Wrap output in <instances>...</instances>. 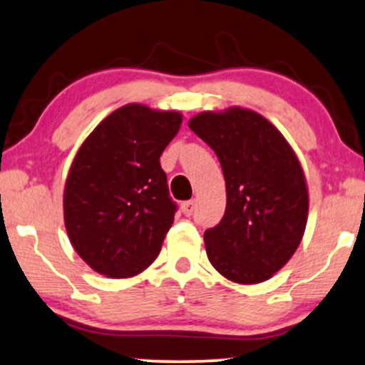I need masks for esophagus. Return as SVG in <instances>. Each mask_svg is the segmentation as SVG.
<instances>
[{
  "label": "esophagus",
  "instance_id": "esophagus-1",
  "mask_svg": "<svg viewBox=\"0 0 365 365\" xmlns=\"http://www.w3.org/2000/svg\"><path fill=\"white\" fill-rule=\"evenodd\" d=\"M195 207H196V203H195V200H190V201H182V205H181V210H182V213L186 217H191L192 215V212H195Z\"/></svg>",
  "mask_w": 365,
  "mask_h": 365
}]
</instances>
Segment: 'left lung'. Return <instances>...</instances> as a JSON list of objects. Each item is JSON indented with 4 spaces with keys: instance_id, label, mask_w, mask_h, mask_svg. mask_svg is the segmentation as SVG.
Masks as SVG:
<instances>
[{
    "instance_id": "obj_1",
    "label": "left lung",
    "mask_w": 365,
    "mask_h": 365,
    "mask_svg": "<svg viewBox=\"0 0 365 365\" xmlns=\"http://www.w3.org/2000/svg\"><path fill=\"white\" fill-rule=\"evenodd\" d=\"M190 128L217 153L225 178L224 218L205 232L210 263L235 284L268 280L292 258L306 230L309 196L301 162L255 110H207Z\"/></svg>"
}]
</instances>
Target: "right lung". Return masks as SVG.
Wrapping results in <instances>:
<instances>
[{"instance_id":"add662e5","label":"right lung","mask_w":365,"mask_h":365,"mask_svg":"<svg viewBox=\"0 0 365 365\" xmlns=\"http://www.w3.org/2000/svg\"><path fill=\"white\" fill-rule=\"evenodd\" d=\"M181 123L175 110L123 106L90 133L73 158L64 225L80 258L101 275L135 277L160 252L178 210L160 155Z\"/></svg>"}]
</instances>
